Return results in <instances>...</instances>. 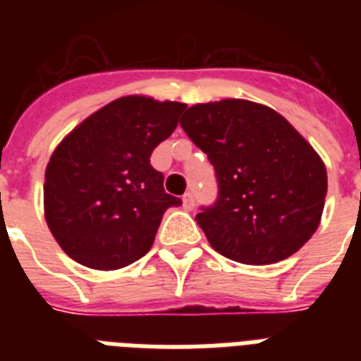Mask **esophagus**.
Listing matches in <instances>:
<instances>
[{"instance_id":"esophagus-1","label":"esophagus","mask_w":361,"mask_h":361,"mask_svg":"<svg viewBox=\"0 0 361 361\" xmlns=\"http://www.w3.org/2000/svg\"><path fill=\"white\" fill-rule=\"evenodd\" d=\"M181 200H183V208L185 209L195 208V195H192V192H185Z\"/></svg>"}]
</instances>
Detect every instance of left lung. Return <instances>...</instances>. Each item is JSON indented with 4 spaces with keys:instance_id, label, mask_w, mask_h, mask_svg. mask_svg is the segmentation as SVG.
<instances>
[{
    "instance_id": "obj_1",
    "label": "left lung",
    "mask_w": 361,
    "mask_h": 361,
    "mask_svg": "<svg viewBox=\"0 0 361 361\" xmlns=\"http://www.w3.org/2000/svg\"><path fill=\"white\" fill-rule=\"evenodd\" d=\"M180 125L215 170L217 198L197 215L215 251L264 266L313 236L328 191L324 163L283 116L225 99L195 104Z\"/></svg>"
}]
</instances>
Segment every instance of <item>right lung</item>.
<instances>
[{
	"label": "right lung",
	"instance_id": "add662e5",
	"mask_svg": "<svg viewBox=\"0 0 361 361\" xmlns=\"http://www.w3.org/2000/svg\"><path fill=\"white\" fill-rule=\"evenodd\" d=\"M183 110V103L116 99L56 147L44 174V214L73 260L118 269L152 249L163 214L181 200L164 191L149 157Z\"/></svg>",
	"mask_w": 361,
	"mask_h": 361
}]
</instances>
